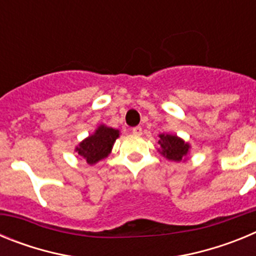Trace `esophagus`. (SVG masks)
I'll use <instances>...</instances> for the list:
<instances>
[{
	"label": "esophagus",
	"instance_id": "1",
	"mask_svg": "<svg viewBox=\"0 0 256 256\" xmlns=\"http://www.w3.org/2000/svg\"><path fill=\"white\" fill-rule=\"evenodd\" d=\"M132 133L134 136H141L142 134V128H141V126H134V128H132Z\"/></svg>",
	"mask_w": 256,
	"mask_h": 256
}]
</instances>
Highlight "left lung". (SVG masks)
<instances>
[{"label":"left lung","mask_w":256,"mask_h":256,"mask_svg":"<svg viewBox=\"0 0 256 256\" xmlns=\"http://www.w3.org/2000/svg\"><path fill=\"white\" fill-rule=\"evenodd\" d=\"M160 152L169 160L174 162H180V160L188 152V144L178 138L177 136L170 134H160L159 140Z\"/></svg>","instance_id":"obj_1"}]
</instances>
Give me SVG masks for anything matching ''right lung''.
I'll return each mask as SVG.
<instances>
[{"instance_id": "obj_1", "label": "right lung", "mask_w": 256, "mask_h": 256, "mask_svg": "<svg viewBox=\"0 0 256 256\" xmlns=\"http://www.w3.org/2000/svg\"><path fill=\"white\" fill-rule=\"evenodd\" d=\"M118 137H119V130L101 126L97 128L94 134L79 144L76 151L87 160L88 164H94L105 159L110 154L112 144Z\"/></svg>"}]
</instances>
